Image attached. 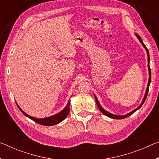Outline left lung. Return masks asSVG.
Instances as JSON below:
<instances>
[{"instance_id":"obj_1","label":"left lung","mask_w":159,"mask_h":159,"mask_svg":"<svg viewBox=\"0 0 159 159\" xmlns=\"http://www.w3.org/2000/svg\"><path fill=\"white\" fill-rule=\"evenodd\" d=\"M135 36H137V38H138V40L139 41V42L141 43L142 45H143V47L145 48V50H146V51H147V57H148V69H149V81H148V84H147V87L146 93H145V94H144V98H143V99H142V102H141V104H139V106L138 107V108H136L135 109H134L133 111H132L131 112L128 113V114H125V115H122V116H120V115H115V114H111V113H109V111H106L105 109H103V107H102L101 106V104H99V101H98V98H97V97L95 96V94H94V97H95V99L96 104H97V105H98V108H99V111H101L103 114L106 115L107 116H108V117H109V118H114V119H123V118H127V117H128V116H130V115L133 114V113L135 112V111H137V110H138L139 109H140V107L142 106V104H144V101L146 100V98H147V94H148V91H149V85H150V83H151V70H150V67H149V61H150V58H149V50H148V49H147V47H146V45H145L144 44L143 41H142V39H141V37L139 36L138 34H135Z\"/></svg>"}]
</instances>
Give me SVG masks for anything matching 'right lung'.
Segmentation results:
<instances>
[{
  "label": "right lung",
  "mask_w": 159,
  "mask_h": 159,
  "mask_svg": "<svg viewBox=\"0 0 159 159\" xmlns=\"http://www.w3.org/2000/svg\"><path fill=\"white\" fill-rule=\"evenodd\" d=\"M69 104H70V99L69 100L68 103H67L66 106L64 107V109L61 110L60 112H59L58 114H55V115L51 116L44 118H35L33 116H29L27 114H26V113L20 107H19L18 104H17V106H18V108L20 109V110L21 112H22V114L26 116V117L29 118L32 120H34V122H36L37 123H39V124H41L43 125L50 126V125H57L59 123L61 122L63 120L65 119L67 116H68V114H69V111H70Z\"/></svg>",
  "instance_id": "1"
}]
</instances>
